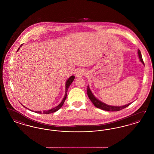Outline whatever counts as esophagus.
Returning a JSON list of instances; mask_svg holds the SVG:
<instances>
[{
    "label": "esophagus",
    "mask_w": 154,
    "mask_h": 154,
    "mask_svg": "<svg viewBox=\"0 0 154 154\" xmlns=\"http://www.w3.org/2000/svg\"><path fill=\"white\" fill-rule=\"evenodd\" d=\"M85 74V72L83 69H79L77 70L75 74V77L77 78H80L81 77L82 75Z\"/></svg>",
    "instance_id": "obj_1"
}]
</instances>
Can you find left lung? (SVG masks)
Here are the masks:
<instances>
[{"mask_svg":"<svg viewBox=\"0 0 154 154\" xmlns=\"http://www.w3.org/2000/svg\"><path fill=\"white\" fill-rule=\"evenodd\" d=\"M138 55H139L140 60L144 65V63L143 60L142 58L141 52H140L139 50H138ZM87 94H88L89 99L91 100V101L94 104V106L95 107H96L97 108L100 109L107 111H119V110H122L125 108L127 107L128 106H129L132 103H130L128 104H126V105L122 106H110V105L106 104V103L102 102L100 101L99 100H98L95 96L93 95L92 92H91V89H90V88H89L88 85V87H87Z\"/></svg>","mask_w":154,"mask_h":154,"instance_id":"obj_1","label":"left lung"}]
</instances>
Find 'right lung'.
<instances>
[{
  "instance_id": "right-lung-1",
  "label": "right lung",
  "mask_w": 154,
  "mask_h": 154,
  "mask_svg": "<svg viewBox=\"0 0 154 154\" xmlns=\"http://www.w3.org/2000/svg\"><path fill=\"white\" fill-rule=\"evenodd\" d=\"M22 44H21V45H20V47H21L22 46ZM20 50V48H18V49L17 51H18V50ZM74 78H75V77H74V75H72L71 77H70L68 79V80H67L66 81V85H65V88H66V89H65V96H64V97H63V99L62 101L60 102V103L59 104L58 106H57V107H54V108L52 109L51 110H44V111H43V112H42V111H35V112H36V113H39V114H42V113H43V114H50V113L54 112H55V111H58V110H59V109L62 107V106H63V103H64L65 101V100H66L68 88L69 87V86L70 85V84L72 83V82L73 81ZM24 107H25V106H24Z\"/></svg>"
}]
</instances>
